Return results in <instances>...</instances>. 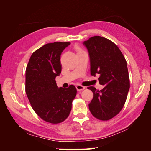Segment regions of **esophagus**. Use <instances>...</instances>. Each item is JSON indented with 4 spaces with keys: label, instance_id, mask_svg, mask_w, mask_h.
<instances>
[{
    "label": "esophagus",
    "instance_id": "obj_1",
    "mask_svg": "<svg viewBox=\"0 0 151 151\" xmlns=\"http://www.w3.org/2000/svg\"><path fill=\"white\" fill-rule=\"evenodd\" d=\"M85 87L84 86H81V85H79V84H78V85H77L76 86V89H77V90L78 91H83V90H84V89H85Z\"/></svg>",
    "mask_w": 151,
    "mask_h": 151
}]
</instances>
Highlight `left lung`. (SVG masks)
I'll return each instance as SVG.
<instances>
[{
  "mask_svg": "<svg viewBox=\"0 0 151 151\" xmlns=\"http://www.w3.org/2000/svg\"><path fill=\"white\" fill-rule=\"evenodd\" d=\"M91 62V74L98 78L101 90L88 87L93 98L89 104L91 114L98 120H108L120 112L130 88L127 61L116 45L109 40L95 36L84 41Z\"/></svg>",
  "mask_w": 151,
  "mask_h": 151,
  "instance_id": "8db88e82",
  "label": "left lung"
}]
</instances>
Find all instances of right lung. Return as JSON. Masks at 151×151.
<instances>
[{
    "instance_id": "1",
    "label": "right lung",
    "mask_w": 151,
    "mask_h": 151,
    "mask_svg": "<svg viewBox=\"0 0 151 151\" xmlns=\"http://www.w3.org/2000/svg\"><path fill=\"white\" fill-rule=\"evenodd\" d=\"M70 44L47 43L36 50L26 69V93L35 112L45 122L57 124L64 121L77 94L74 85L58 88L55 78L60 74V55Z\"/></svg>"
}]
</instances>
